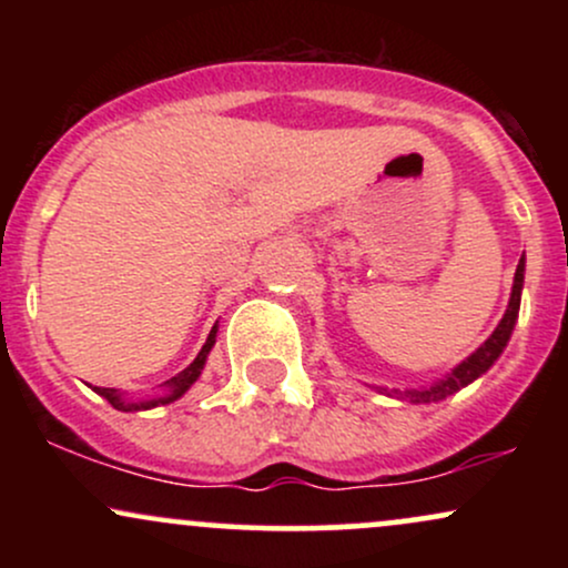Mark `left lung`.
Wrapping results in <instances>:
<instances>
[{
	"mask_svg": "<svg viewBox=\"0 0 568 568\" xmlns=\"http://www.w3.org/2000/svg\"><path fill=\"white\" fill-rule=\"evenodd\" d=\"M524 266H526L524 258H520L518 270H515L510 304H507V312H505V317H501V323L497 325V331H494V334L484 342V347L475 349L473 355L462 363V366H456L452 374L446 376V379H440L438 384H433V387H427V389H410V393H400V397H406V400H410V403L443 400V397L454 395L456 389L467 387V384L475 382L480 374H486V371L494 366V361H497V357L501 355V349H505L507 342H510L513 325H515V321H518L520 288H524Z\"/></svg>",
	"mask_w": 568,
	"mask_h": 568,
	"instance_id": "left-lung-1",
	"label": "left lung"
}]
</instances>
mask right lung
<instances>
[{"label":"right lung","instance_id":"obj_1","mask_svg":"<svg viewBox=\"0 0 568 568\" xmlns=\"http://www.w3.org/2000/svg\"><path fill=\"white\" fill-rule=\"evenodd\" d=\"M213 344H216V325H213V331H211V334H207V342H205V347L200 349V355L194 357V361L189 363V366H186L184 371H179V374H175L173 379L165 382V384H168V395H165V397H158V400L133 403V400H125V397L116 393V389H109V387H93V389H95V393L101 395V397H106V400L112 403V406H114L116 410H141V408L160 406V403H171V400H175V397L184 395L186 389L192 387L194 382H197L200 371H202V366H205V357H207V352H211Z\"/></svg>","mask_w":568,"mask_h":568}]
</instances>
